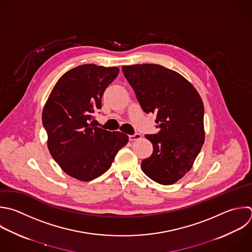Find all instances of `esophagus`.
Segmentation results:
<instances>
[{"mask_svg":"<svg viewBox=\"0 0 252 252\" xmlns=\"http://www.w3.org/2000/svg\"><path fill=\"white\" fill-rule=\"evenodd\" d=\"M141 138V134L139 133H135L133 135H129V140L130 141H136V140H139Z\"/></svg>","mask_w":252,"mask_h":252,"instance_id":"34e87169","label":"esophagus"}]
</instances>
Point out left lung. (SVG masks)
<instances>
[{
  "label": "left lung",
  "mask_w": 252,
  "mask_h": 252,
  "mask_svg": "<svg viewBox=\"0 0 252 252\" xmlns=\"http://www.w3.org/2000/svg\"><path fill=\"white\" fill-rule=\"evenodd\" d=\"M122 71L142 109L157 113L159 128L145 136L154 150L142 160V170L159 184L175 183L190 170L204 144L202 99L185 78L160 65L123 66Z\"/></svg>",
  "instance_id": "obj_1"
}]
</instances>
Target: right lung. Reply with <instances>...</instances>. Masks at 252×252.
<instances>
[{"instance_id": "1", "label": "right lung", "mask_w": 252, "mask_h": 252, "mask_svg": "<svg viewBox=\"0 0 252 252\" xmlns=\"http://www.w3.org/2000/svg\"><path fill=\"white\" fill-rule=\"evenodd\" d=\"M117 67L94 64L65 73L53 88L42 112L49 152L70 176L91 181L103 174L128 143V136L93 125L105 89L118 76Z\"/></svg>"}]
</instances>
